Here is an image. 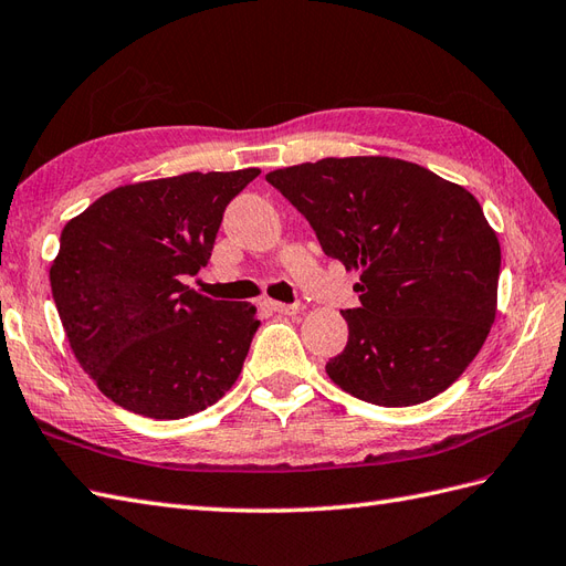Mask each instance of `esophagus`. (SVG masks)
I'll return each mask as SVG.
<instances>
[{
	"label": "esophagus",
	"mask_w": 566,
	"mask_h": 566,
	"mask_svg": "<svg viewBox=\"0 0 566 566\" xmlns=\"http://www.w3.org/2000/svg\"><path fill=\"white\" fill-rule=\"evenodd\" d=\"M265 306L280 315H296L301 311L298 303H280V301H265Z\"/></svg>",
	"instance_id": "obj_1"
}]
</instances>
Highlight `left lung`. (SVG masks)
<instances>
[{"mask_svg": "<svg viewBox=\"0 0 566 566\" xmlns=\"http://www.w3.org/2000/svg\"><path fill=\"white\" fill-rule=\"evenodd\" d=\"M311 222L325 255L358 270L349 342L329 380L378 407L452 385L497 313L500 241L467 188L397 157H325L265 177Z\"/></svg>", "mask_w": 566, "mask_h": 566, "instance_id": "obj_1", "label": "left lung"}]
</instances>
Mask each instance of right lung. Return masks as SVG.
Returning <instances> with one entry per match:
<instances>
[{"label": "right lung", "instance_id": "add662e5", "mask_svg": "<svg viewBox=\"0 0 566 566\" xmlns=\"http://www.w3.org/2000/svg\"><path fill=\"white\" fill-rule=\"evenodd\" d=\"M260 174L188 171L99 196L69 220L50 284L81 368L117 407L177 421L237 382L260 321L184 274L208 265L229 200Z\"/></svg>", "mask_w": 566, "mask_h": 566}]
</instances>
